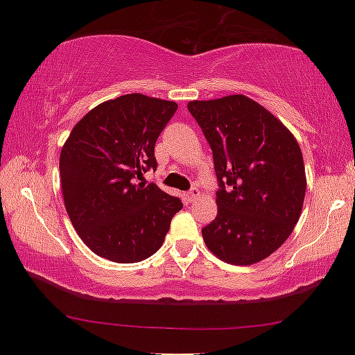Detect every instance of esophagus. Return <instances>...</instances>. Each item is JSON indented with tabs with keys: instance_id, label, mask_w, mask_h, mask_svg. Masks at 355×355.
Wrapping results in <instances>:
<instances>
[{
	"instance_id": "1",
	"label": "esophagus",
	"mask_w": 355,
	"mask_h": 355,
	"mask_svg": "<svg viewBox=\"0 0 355 355\" xmlns=\"http://www.w3.org/2000/svg\"><path fill=\"white\" fill-rule=\"evenodd\" d=\"M198 196H199V189L194 187V188H191L189 189V191L187 193V199L188 201H194V199H198Z\"/></svg>"
}]
</instances>
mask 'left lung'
Masks as SVG:
<instances>
[{"mask_svg": "<svg viewBox=\"0 0 355 355\" xmlns=\"http://www.w3.org/2000/svg\"><path fill=\"white\" fill-rule=\"evenodd\" d=\"M214 156L217 217L202 228L209 251L252 266L286 241L301 217L306 171L293 133L244 94L189 101Z\"/></svg>", "mask_w": 355, "mask_h": 355, "instance_id": "obj_1", "label": "left lung"}]
</instances>
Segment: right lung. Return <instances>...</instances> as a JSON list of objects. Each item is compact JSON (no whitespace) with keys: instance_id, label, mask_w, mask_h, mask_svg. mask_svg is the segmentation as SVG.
Here are the masks:
<instances>
[{"instance_id":"1","label":"right lung","mask_w":355,"mask_h":355,"mask_svg":"<svg viewBox=\"0 0 355 355\" xmlns=\"http://www.w3.org/2000/svg\"><path fill=\"white\" fill-rule=\"evenodd\" d=\"M177 103L141 93L92 109L72 128L59 159L64 204L78 236L99 257L139 262L162 246L178 198L138 183L156 171L154 144Z\"/></svg>"}]
</instances>
